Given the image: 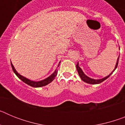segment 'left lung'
Masks as SVG:
<instances>
[{
  "instance_id": "1",
  "label": "left lung",
  "mask_w": 125,
  "mask_h": 125,
  "mask_svg": "<svg viewBox=\"0 0 125 125\" xmlns=\"http://www.w3.org/2000/svg\"><path fill=\"white\" fill-rule=\"evenodd\" d=\"M119 57H120V55H119ZM119 57H118V59H117V62H116V64L115 68V69L113 70V71H114L116 69L117 66H118V64ZM76 69H77V71H78V74H79V76H80V78H81V79H82L83 81H84V82L86 83L92 84H96L101 83H102L103 81H104V80H106L107 78H109V77H110V76L111 75V74L113 73V72L111 73L110 75H108V76H106V77H105V78H102V79H92V78H89V77H88L86 75H85L84 74V73H83V71H82V69H81V68L79 66V63H78V62L77 63V64H76Z\"/></svg>"
}]
</instances>
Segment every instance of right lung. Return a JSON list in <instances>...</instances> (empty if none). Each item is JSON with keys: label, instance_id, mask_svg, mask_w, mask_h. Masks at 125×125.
Wrapping results in <instances>:
<instances>
[{"label": "right lung", "instance_id": "right-lung-1", "mask_svg": "<svg viewBox=\"0 0 125 125\" xmlns=\"http://www.w3.org/2000/svg\"><path fill=\"white\" fill-rule=\"evenodd\" d=\"M60 62H59V64H60ZM10 63H11V66H12V69H13V71H14V73H15V74L17 75V77H18L19 79H21L23 82H24L25 83L29 85V86H31L34 87V88H39V87L44 86H46V85L48 84H49L50 83H51L52 81L54 79V78H56V76H57V71H58V70H57V69H56L54 72V73L52 74L49 77H48V78H46V79H44V80H42V81H38V82H35V81H32L29 80V79H27V78H25V77H24V76H21V75H20L16 71V70H15V68H14V66H13V64H12V62H10ZM59 64H58V67H59Z\"/></svg>", "mask_w": 125, "mask_h": 125}]
</instances>
